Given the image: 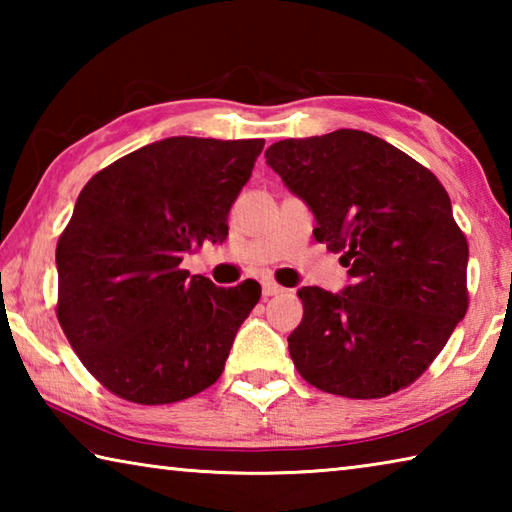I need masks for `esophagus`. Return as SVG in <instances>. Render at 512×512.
<instances>
[{"label": "esophagus", "instance_id": "1", "mask_svg": "<svg viewBox=\"0 0 512 512\" xmlns=\"http://www.w3.org/2000/svg\"><path fill=\"white\" fill-rule=\"evenodd\" d=\"M262 293H264V298L280 296V293H284V287H280V284L273 282V280H264L262 282Z\"/></svg>", "mask_w": 512, "mask_h": 512}]
</instances>
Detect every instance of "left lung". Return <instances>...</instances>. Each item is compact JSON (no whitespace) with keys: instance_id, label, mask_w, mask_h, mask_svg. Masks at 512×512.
Masks as SVG:
<instances>
[{"instance_id":"obj_1","label":"left lung","mask_w":512,"mask_h":512,"mask_svg":"<svg viewBox=\"0 0 512 512\" xmlns=\"http://www.w3.org/2000/svg\"><path fill=\"white\" fill-rule=\"evenodd\" d=\"M266 164L316 216L314 237L352 277L343 293L302 287L289 336L318 391L377 400L411 386L465 316L467 239L445 187L379 137L341 131L282 140Z\"/></svg>"}]
</instances>
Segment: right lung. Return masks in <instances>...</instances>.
<instances>
[{"label": "right lung", "instance_id": "obj_1", "mask_svg": "<svg viewBox=\"0 0 512 512\" xmlns=\"http://www.w3.org/2000/svg\"><path fill=\"white\" fill-rule=\"evenodd\" d=\"M264 140L169 137L88 180L58 239L56 316L90 375L121 400H187L221 377L262 296L180 268L228 237V212Z\"/></svg>", "mask_w": 512, "mask_h": 512}]
</instances>
